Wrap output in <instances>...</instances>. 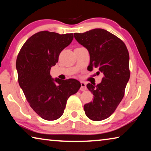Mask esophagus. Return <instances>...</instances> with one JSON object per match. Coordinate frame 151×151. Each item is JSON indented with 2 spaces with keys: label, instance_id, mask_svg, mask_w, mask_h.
<instances>
[{
  "label": "esophagus",
  "instance_id": "1",
  "mask_svg": "<svg viewBox=\"0 0 151 151\" xmlns=\"http://www.w3.org/2000/svg\"><path fill=\"white\" fill-rule=\"evenodd\" d=\"M81 86L80 90L82 91H86V83H84V82H81Z\"/></svg>",
  "mask_w": 151,
  "mask_h": 151
}]
</instances>
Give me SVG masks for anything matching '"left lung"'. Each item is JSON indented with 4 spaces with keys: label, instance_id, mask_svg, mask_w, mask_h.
<instances>
[{
    "label": "left lung",
    "instance_id": "8db88e82",
    "mask_svg": "<svg viewBox=\"0 0 151 151\" xmlns=\"http://www.w3.org/2000/svg\"><path fill=\"white\" fill-rule=\"evenodd\" d=\"M74 36L88 50V70L97 68V75L103 74L100 84H87L88 89L94 95L93 101L84 106L88 118L103 121L115 111L124 95L130 78L129 51L121 39L104 29H94L74 33Z\"/></svg>",
    "mask_w": 151,
    "mask_h": 151
}]
</instances>
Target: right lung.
Segmentation results:
<instances>
[{
  "instance_id": "obj_1",
  "label": "right lung",
  "mask_w": 151,
  "mask_h": 151,
  "mask_svg": "<svg viewBox=\"0 0 151 151\" xmlns=\"http://www.w3.org/2000/svg\"><path fill=\"white\" fill-rule=\"evenodd\" d=\"M73 39V33L40 31L24 42L17 56L16 68L20 88L33 111L47 121H55L63 115L68 99L81 86L76 79L54 80L50 75L60 52Z\"/></svg>"
}]
</instances>
